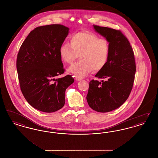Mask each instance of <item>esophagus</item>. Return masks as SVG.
Instances as JSON below:
<instances>
[{"label": "esophagus", "mask_w": 158, "mask_h": 158, "mask_svg": "<svg viewBox=\"0 0 158 158\" xmlns=\"http://www.w3.org/2000/svg\"><path fill=\"white\" fill-rule=\"evenodd\" d=\"M76 80L77 81H80L82 80V78H81V77H76Z\"/></svg>", "instance_id": "obj_1"}]
</instances>
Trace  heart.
<instances>
[{"label": "heart", "instance_id": "b5f03b06", "mask_svg": "<svg viewBox=\"0 0 158 158\" xmlns=\"http://www.w3.org/2000/svg\"><path fill=\"white\" fill-rule=\"evenodd\" d=\"M70 44L64 43L60 47L61 60L72 64L79 55L81 60L69 68L68 71L77 77H83L105 66L109 56L110 47L107 40L99 38L90 32L82 31L70 37Z\"/></svg>", "mask_w": 158, "mask_h": 158}]
</instances>
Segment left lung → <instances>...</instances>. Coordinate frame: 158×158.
I'll use <instances>...</instances> for the list:
<instances>
[{
	"mask_svg": "<svg viewBox=\"0 0 158 158\" xmlns=\"http://www.w3.org/2000/svg\"><path fill=\"white\" fill-rule=\"evenodd\" d=\"M95 31L109 43L110 51L105 66L92 80L86 96L90 108L99 113L114 110L127 99L135 81V63L133 48L120 30L93 25Z\"/></svg>",
	"mask_w": 158,
	"mask_h": 158,
	"instance_id": "obj_1",
	"label": "left lung"
}]
</instances>
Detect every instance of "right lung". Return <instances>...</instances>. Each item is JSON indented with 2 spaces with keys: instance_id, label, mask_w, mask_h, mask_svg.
<instances>
[{
  "instance_id": "add662e5",
  "label": "right lung",
  "mask_w": 158,
  "mask_h": 158,
  "mask_svg": "<svg viewBox=\"0 0 158 158\" xmlns=\"http://www.w3.org/2000/svg\"><path fill=\"white\" fill-rule=\"evenodd\" d=\"M69 32L68 27L60 24L37 27L18 54L21 90L27 102L40 111L53 113L63 108L65 91L75 81L71 75L56 79L64 72L59 50Z\"/></svg>"
}]
</instances>
